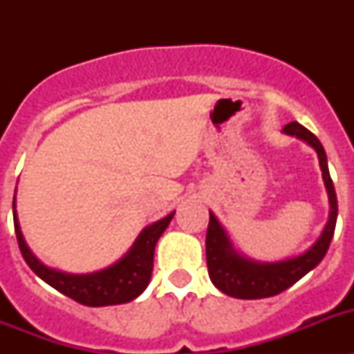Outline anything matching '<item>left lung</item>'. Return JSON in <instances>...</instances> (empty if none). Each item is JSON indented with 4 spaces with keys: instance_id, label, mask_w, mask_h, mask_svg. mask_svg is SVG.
I'll use <instances>...</instances> for the list:
<instances>
[{
    "instance_id": "1",
    "label": "left lung",
    "mask_w": 354,
    "mask_h": 354,
    "mask_svg": "<svg viewBox=\"0 0 354 354\" xmlns=\"http://www.w3.org/2000/svg\"><path fill=\"white\" fill-rule=\"evenodd\" d=\"M283 133L296 136V138L306 142L312 149H315L319 156V165L323 171V180L330 200V218L321 232L319 239L315 241L310 248L298 257L286 259L278 262H257L252 259L243 257L236 252L230 239H228L225 228L216 216L209 212V227L207 236H205V255H207V270L211 282L214 283L221 292L232 296L237 299H261L277 296L289 289L290 286L298 282L299 278L305 277L308 271H312L319 262L323 261L330 248L331 237L335 232L337 214V195L333 180L328 170L326 152L323 145L317 140L315 134L305 129L298 122H290L283 127Z\"/></svg>"
}]
</instances>
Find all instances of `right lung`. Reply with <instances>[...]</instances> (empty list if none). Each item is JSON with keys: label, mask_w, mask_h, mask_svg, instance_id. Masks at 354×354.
<instances>
[{"label": "right lung", "mask_w": 354, "mask_h": 354, "mask_svg": "<svg viewBox=\"0 0 354 354\" xmlns=\"http://www.w3.org/2000/svg\"><path fill=\"white\" fill-rule=\"evenodd\" d=\"M175 212H170L162 220L149 225L140 232L134 245L113 266L106 270L95 271L88 274H71L64 271H56L44 266L39 259L31 253L24 241L21 227H19L17 212H15L14 196V227L17 236L19 250L23 253L24 261L30 266L31 271L40 277L46 283L60 290L74 301L86 306H108L129 303L147 289L154 268V250L156 243L161 234L167 230Z\"/></svg>", "instance_id": "1"}]
</instances>
